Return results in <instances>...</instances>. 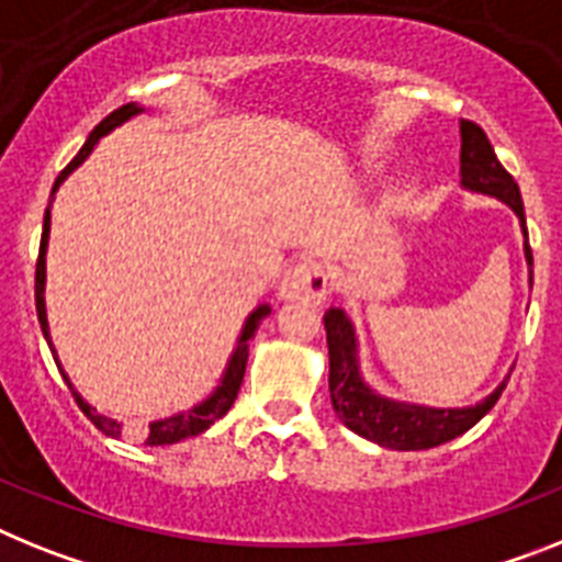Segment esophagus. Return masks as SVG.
<instances>
[{
  "label": "esophagus",
  "instance_id": "1",
  "mask_svg": "<svg viewBox=\"0 0 562 562\" xmlns=\"http://www.w3.org/2000/svg\"><path fill=\"white\" fill-rule=\"evenodd\" d=\"M329 281L327 272L318 261H299L292 263L290 270L284 272L281 284H278V295L284 301H301V304H321L327 299Z\"/></svg>",
  "mask_w": 562,
  "mask_h": 562
}]
</instances>
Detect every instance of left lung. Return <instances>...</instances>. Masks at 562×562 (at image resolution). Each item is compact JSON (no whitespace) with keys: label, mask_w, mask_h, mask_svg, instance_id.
I'll return each instance as SVG.
<instances>
[{"label":"left lung","mask_w":562,"mask_h":562,"mask_svg":"<svg viewBox=\"0 0 562 562\" xmlns=\"http://www.w3.org/2000/svg\"><path fill=\"white\" fill-rule=\"evenodd\" d=\"M460 187L469 193L492 195L512 207L520 222L522 256L531 267L520 187L497 161L495 147L488 144L486 133L467 119H460ZM324 327H327L329 347V397H333V409L338 412L340 424L352 429L355 435L386 446V449H395V452L431 449V446H440L469 431L497 404V397L509 381V375L503 378L492 395L472 406H426L395 401V397L375 392L363 381L361 361H358V333H355L352 318L340 306H329L324 313Z\"/></svg>","instance_id":"left-lung-1"}]
</instances>
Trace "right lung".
<instances>
[{"label":"right lung","mask_w":562,"mask_h":562,"mask_svg":"<svg viewBox=\"0 0 562 562\" xmlns=\"http://www.w3.org/2000/svg\"><path fill=\"white\" fill-rule=\"evenodd\" d=\"M144 110L142 104L131 102L124 104V108L113 110L108 119H104L102 124H95V131L90 133L88 142L81 144V150L76 153V158L70 161V165L65 167V170L59 172V179H56V184H53L50 190V199L56 195V190L61 187V181L70 176V172L76 170V167L85 161V158L93 153V147L99 144V138H104L108 133H113L116 127H122L124 122H131V119L142 116ZM47 241H50V204H47L45 210V227H42V244H40V261H36V315H40V324H42V333H45V340L47 347H50L53 358H56V349H53L50 344V327H47V310H45V281H47ZM272 313L270 304H258L252 313L247 315V321H244L241 327V335H238V340H235V349L233 355H229L227 367H224L222 372V381H218V386H215L213 392H210L201 404L190 406V409L184 412H176V415H170V418H161V420H153L150 429H147V438H144V443L147 446H170V443H179V440L184 438H195V435H201V431H207L210 426L215 424L218 418H224L229 412V406L235 404V397H238V390H241V381H244V369H247V355H249V338L258 333V327H261V321L267 318V315ZM56 367L61 369L59 358H56ZM61 378L67 381V386H70V392H74L76 404H79V409L88 415L90 420H93V426L99 431H104L108 438H122L124 435V424L116 418H108V415H102V412H95V406H90L85 397L79 395V392L74 390V383H70V378L65 375V369H61Z\"/></svg>","instance_id":"obj_1"}]
</instances>
